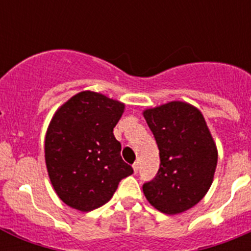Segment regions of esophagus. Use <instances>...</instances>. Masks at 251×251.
<instances>
[{"label":"esophagus","mask_w":251,"mask_h":251,"mask_svg":"<svg viewBox=\"0 0 251 251\" xmlns=\"http://www.w3.org/2000/svg\"><path fill=\"white\" fill-rule=\"evenodd\" d=\"M138 168H139V163L138 162H136V163L133 165V171H134V174H137V172H138Z\"/></svg>","instance_id":"obj_1"}]
</instances>
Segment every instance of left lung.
Instances as JSON below:
<instances>
[{"label": "left lung", "mask_w": 251, "mask_h": 251, "mask_svg": "<svg viewBox=\"0 0 251 251\" xmlns=\"http://www.w3.org/2000/svg\"><path fill=\"white\" fill-rule=\"evenodd\" d=\"M159 150L158 174L143 185L148 202L166 215L187 211L211 187L217 147L202 113L174 100L143 110Z\"/></svg>", "instance_id": "obj_1"}]
</instances>
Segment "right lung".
Masks as SVG:
<instances>
[{
  "instance_id": "add662e5",
  "label": "right lung",
  "mask_w": 251,
  "mask_h": 251,
  "mask_svg": "<svg viewBox=\"0 0 251 251\" xmlns=\"http://www.w3.org/2000/svg\"><path fill=\"white\" fill-rule=\"evenodd\" d=\"M124 103L84 90L57 108L45 136L49 178L63 202L81 212L112 199L133 168L122 159L113 128Z\"/></svg>"
}]
</instances>
